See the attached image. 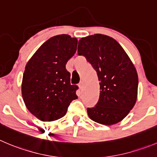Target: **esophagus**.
I'll return each instance as SVG.
<instances>
[{"instance_id":"obj_1","label":"esophagus","mask_w":157,"mask_h":157,"mask_svg":"<svg viewBox=\"0 0 157 157\" xmlns=\"http://www.w3.org/2000/svg\"><path fill=\"white\" fill-rule=\"evenodd\" d=\"M79 87H80V90H83L84 89V85H83V81H81L79 83Z\"/></svg>"}]
</instances>
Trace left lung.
<instances>
[{
    "mask_svg": "<svg viewBox=\"0 0 157 157\" xmlns=\"http://www.w3.org/2000/svg\"><path fill=\"white\" fill-rule=\"evenodd\" d=\"M77 53L97 71L100 97L87 108L92 121L113 125L125 118L137 98L138 76L130 57L120 44L106 35H91L79 40Z\"/></svg>",
    "mask_w": 157,
    "mask_h": 157,
    "instance_id": "obj_1",
    "label": "left lung"
}]
</instances>
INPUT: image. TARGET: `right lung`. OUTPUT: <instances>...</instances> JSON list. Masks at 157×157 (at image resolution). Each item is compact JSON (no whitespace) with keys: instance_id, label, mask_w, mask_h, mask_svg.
Listing matches in <instances>:
<instances>
[{"instance_id":"1","label":"right lung","mask_w":157,"mask_h":157,"mask_svg":"<svg viewBox=\"0 0 157 157\" xmlns=\"http://www.w3.org/2000/svg\"><path fill=\"white\" fill-rule=\"evenodd\" d=\"M77 38L60 34L44 43L29 60L21 91L28 110L42 121H54L66 114L77 99L78 86L71 83L67 62L76 53Z\"/></svg>"}]
</instances>
